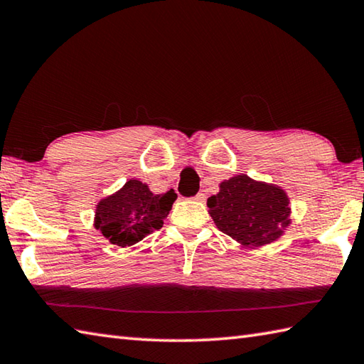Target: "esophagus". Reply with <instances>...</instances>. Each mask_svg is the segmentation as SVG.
<instances>
[{
  "label": "esophagus",
  "instance_id": "1",
  "mask_svg": "<svg viewBox=\"0 0 364 364\" xmlns=\"http://www.w3.org/2000/svg\"><path fill=\"white\" fill-rule=\"evenodd\" d=\"M205 198H206V196L203 194V192H198V194L194 197L196 202H205Z\"/></svg>",
  "mask_w": 364,
  "mask_h": 364
}]
</instances>
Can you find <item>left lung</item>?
Instances as JSON below:
<instances>
[{"label":"left lung","instance_id":"8db88e82","mask_svg":"<svg viewBox=\"0 0 364 364\" xmlns=\"http://www.w3.org/2000/svg\"><path fill=\"white\" fill-rule=\"evenodd\" d=\"M208 208L215 227L247 247L274 242L291 223L286 192L247 175L220 183L219 194L208 198Z\"/></svg>","mask_w":364,"mask_h":364}]
</instances>
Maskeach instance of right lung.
Masks as SVG:
<instances>
[{"label":"right lung","mask_w":364,"mask_h":364,"mask_svg":"<svg viewBox=\"0 0 364 364\" xmlns=\"http://www.w3.org/2000/svg\"><path fill=\"white\" fill-rule=\"evenodd\" d=\"M175 198L173 191L156 196L146 184L129 180L115 194L100 200L95 228L111 244L129 247L162 227Z\"/></svg>","instance_id":"1"}]
</instances>
